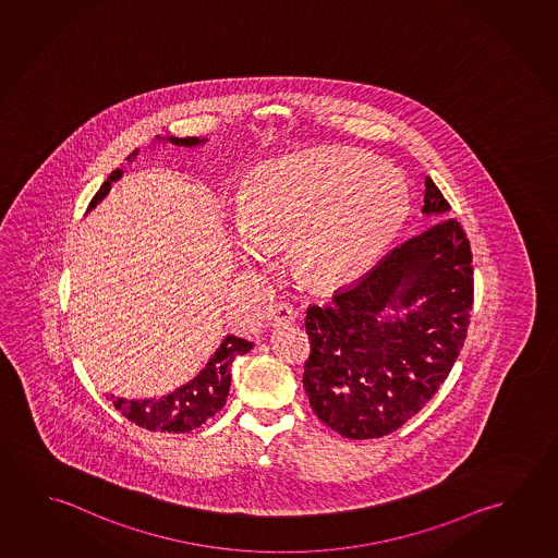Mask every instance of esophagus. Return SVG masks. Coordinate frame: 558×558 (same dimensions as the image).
I'll list each match as a JSON object with an SVG mask.
<instances>
[{
  "label": "esophagus",
  "mask_w": 558,
  "mask_h": 558,
  "mask_svg": "<svg viewBox=\"0 0 558 558\" xmlns=\"http://www.w3.org/2000/svg\"><path fill=\"white\" fill-rule=\"evenodd\" d=\"M292 319H294V310H292L291 304H287V302L275 304V306H271V310H269V314H267V324L274 326V328L287 326V324H291Z\"/></svg>",
  "instance_id": "esophagus-1"
}]
</instances>
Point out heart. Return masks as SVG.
Masks as SVG:
<instances>
[{
    "label": "heart",
    "mask_w": 558,
    "mask_h": 558,
    "mask_svg": "<svg viewBox=\"0 0 558 558\" xmlns=\"http://www.w3.org/2000/svg\"><path fill=\"white\" fill-rule=\"evenodd\" d=\"M401 172L354 149H312L267 162L240 195L246 254L289 246L292 274L341 287L366 274L408 221Z\"/></svg>",
    "instance_id": "1"
}]
</instances>
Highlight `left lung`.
Here are the masks:
<instances>
[{"mask_svg": "<svg viewBox=\"0 0 558 558\" xmlns=\"http://www.w3.org/2000/svg\"><path fill=\"white\" fill-rule=\"evenodd\" d=\"M448 211L450 204L426 177L423 213ZM403 307V319L380 322L388 308ZM471 308L473 254L460 222L446 217L391 250L328 306H310L302 384L314 413L354 440L398 430L448 378Z\"/></svg>", "mask_w": 558, "mask_h": 558, "instance_id": "obj_1", "label": "left lung"}]
</instances>
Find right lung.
<instances>
[{
    "label": "right lung",
    "instance_id": "add662e5",
    "mask_svg": "<svg viewBox=\"0 0 558 558\" xmlns=\"http://www.w3.org/2000/svg\"><path fill=\"white\" fill-rule=\"evenodd\" d=\"M174 145L194 147L202 143L199 137H169ZM137 155L133 150L128 160ZM122 177V170L116 169L107 182L100 186L95 197L90 199L89 209L110 192V182ZM252 349L250 341L236 336L225 337L221 347L215 351L204 371L187 381L186 386L178 388L162 399H124L116 398L114 408L122 415L147 430L159 433H190L205 421L213 418L215 413L221 411L230 388V364L239 354L248 353Z\"/></svg>",
    "mask_w": 558,
    "mask_h": 558
}]
</instances>
